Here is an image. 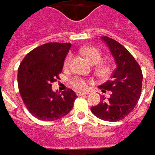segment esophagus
Here are the masks:
<instances>
[{"instance_id":"obj_1","label":"esophagus","mask_w":155,"mask_h":155,"mask_svg":"<svg viewBox=\"0 0 155 155\" xmlns=\"http://www.w3.org/2000/svg\"><path fill=\"white\" fill-rule=\"evenodd\" d=\"M88 93H89L88 91H78L76 92V94L79 97V96H84V95H87Z\"/></svg>"}]
</instances>
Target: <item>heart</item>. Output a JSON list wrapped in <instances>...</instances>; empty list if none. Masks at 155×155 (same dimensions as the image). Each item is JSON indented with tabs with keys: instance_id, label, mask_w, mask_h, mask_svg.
I'll use <instances>...</instances> for the list:
<instances>
[{
	"instance_id": "heart-1",
	"label": "heart",
	"mask_w": 155,
	"mask_h": 155,
	"mask_svg": "<svg viewBox=\"0 0 155 155\" xmlns=\"http://www.w3.org/2000/svg\"><path fill=\"white\" fill-rule=\"evenodd\" d=\"M84 54L87 58V60L91 63V64H97L96 68V73L101 78H107L111 73L112 71V67L111 65L108 64H99L101 63L102 59H103V54L102 52L99 51L97 48L95 47H87L84 51ZM71 55L65 58L64 59V67H68L71 63ZM71 84L77 88V89H84L86 87V82L82 79L80 78H74L71 80Z\"/></svg>"
}]
</instances>
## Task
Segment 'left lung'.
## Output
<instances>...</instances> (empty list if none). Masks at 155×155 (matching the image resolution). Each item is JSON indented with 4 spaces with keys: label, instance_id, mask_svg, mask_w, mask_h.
I'll return each instance as SVG.
<instances>
[{
    "label": "left lung",
    "instance_id": "8db88e82",
    "mask_svg": "<svg viewBox=\"0 0 155 155\" xmlns=\"http://www.w3.org/2000/svg\"><path fill=\"white\" fill-rule=\"evenodd\" d=\"M108 45L116 64L110 80L100 85L104 93L110 91L109 98L101 97L91 110L99 119L116 122L123 119L134 110L140 97L142 72L140 65L130 52L120 43L109 37H101Z\"/></svg>",
    "mask_w": 155,
    "mask_h": 155
}]
</instances>
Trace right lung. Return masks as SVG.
Returning a JSON list of instances; mask_svg holds the SVG:
<instances>
[{"mask_svg": "<svg viewBox=\"0 0 155 155\" xmlns=\"http://www.w3.org/2000/svg\"><path fill=\"white\" fill-rule=\"evenodd\" d=\"M71 43H46L26 55L18 69L19 91L34 117L51 122L66 116L73 108L76 93L68 89L53 91L51 83L62 72Z\"/></svg>", "mask_w": 155, "mask_h": 155, "instance_id": "1", "label": "right lung"}]
</instances>
